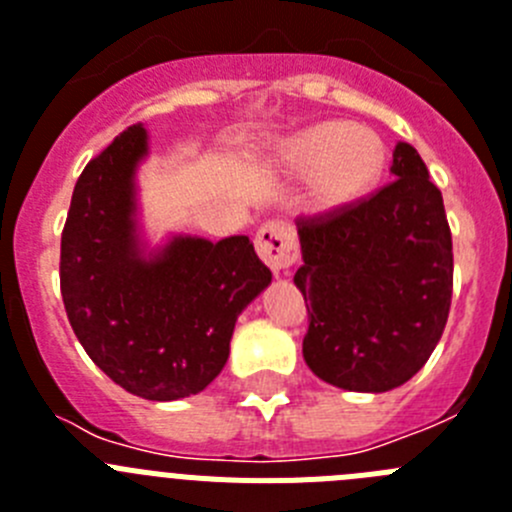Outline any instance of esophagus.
Listing matches in <instances>:
<instances>
[{"label": "esophagus", "instance_id": "obj_1", "mask_svg": "<svg viewBox=\"0 0 512 512\" xmlns=\"http://www.w3.org/2000/svg\"><path fill=\"white\" fill-rule=\"evenodd\" d=\"M256 251L264 259V264L269 266L274 274L289 269L300 259V248H297L295 233L292 228L279 220H271V223L261 225L259 233H256Z\"/></svg>", "mask_w": 512, "mask_h": 512}]
</instances>
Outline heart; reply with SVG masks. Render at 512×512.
I'll use <instances>...</instances> for the list:
<instances>
[{
	"instance_id": "b5f03b06",
	"label": "heart",
	"mask_w": 512,
	"mask_h": 512,
	"mask_svg": "<svg viewBox=\"0 0 512 512\" xmlns=\"http://www.w3.org/2000/svg\"><path fill=\"white\" fill-rule=\"evenodd\" d=\"M279 156L287 171L310 176L312 197L328 210L369 192L384 164L382 140L348 122H320L300 130L284 140Z\"/></svg>"
}]
</instances>
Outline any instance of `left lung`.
Here are the masks:
<instances>
[{
	"mask_svg": "<svg viewBox=\"0 0 512 512\" xmlns=\"http://www.w3.org/2000/svg\"><path fill=\"white\" fill-rule=\"evenodd\" d=\"M387 187L297 223L295 284L310 302L302 356L348 392H390L423 369L446 328L454 253L443 197L410 143L392 151Z\"/></svg>",
	"mask_w": 512,
	"mask_h": 512,
	"instance_id": "8db88e82",
	"label": "left lung"
}]
</instances>
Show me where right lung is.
<instances>
[{
  "mask_svg": "<svg viewBox=\"0 0 512 512\" xmlns=\"http://www.w3.org/2000/svg\"><path fill=\"white\" fill-rule=\"evenodd\" d=\"M148 130H122L81 171L61 235V295L89 359L122 390L171 402L223 372L235 320L271 284L248 235H143Z\"/></svg>",
  "mask_w": 512,
  "mask_h": 512,
  "instance_id": "obj_1",
  "label": "right lung"
}]
</instances>
